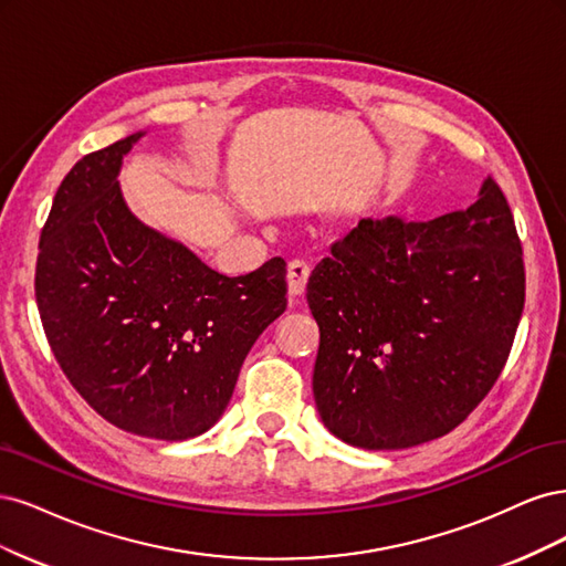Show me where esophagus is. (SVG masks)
<instances>
[{"label": "esophagus", "instance_id": "1", "mask_svg": "<svg viewBox=\"0 0 566 566\" xmlns=\"http://www.w3.org/2000/svg\"><path fill=\"white\" fill-rule=\"evenodd\" d=\"M307 277H310V263L307 261L296 259V261L289 263L286 280H289V294H291V298L303 296Z\"/></svg>", "mask_w": 566, "mask_h": 566}]
</instances>
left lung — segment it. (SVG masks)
I'll list each match as a JSON object with an SVG mask.
<instances>
[{"label":"left lung","instance_id":"1","mask_svg":"<svg viewBox=\"0 0 566 566\" xmlns=\"http://www.w3.org/2000/svg\"><path fill=\"white\" fill-rule=\"evenodd\" d=\"M322 423L361 449L447 434L501 376L524 307L522 244L501 188L428 223L361 218L307 280Z\"/></svg>","mask_w":566,"mask_h":566}]
</instances>
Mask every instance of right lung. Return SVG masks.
Returning <instances> with one entry per match:
<instances>
[{"instance_id":"obj_1","label":"right lung","mask_w":566,"mask_h":566,"mask_svg":"<svg viewBox=\"0 0 566 566\" xmlns=\"http://www.w3.org/2000/svg\"><path fill=\"white\" fill-rule=\"evenodd\" d=\"M148 134L80 159L40 237L34 296L61 369L105 421L190 440L223 416L251 345L286 310V263L228 277L145 226L119 188Z\"/></svg>"}]
</instances>
